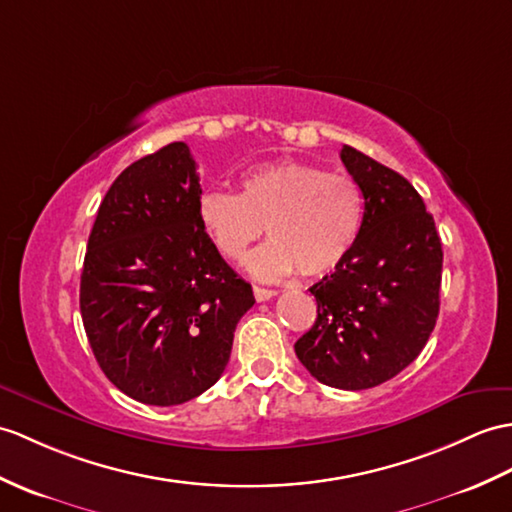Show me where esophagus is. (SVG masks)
<instances>
[{"instance_id": "1", "label": "esophagus", "mask_w": 512, "mask_h": 512, "mask_svg": "<svg viewBox=\"0 0 512 512\" xmlns=\"http://www.w3.org/2000/svg\"><path fill=\"white\" fill-rule=\"evenodd\" d=\"M253 294H255V299L261 303V301H268V299H272V296L277 294V290H270V288H259V285H255V288H253Z\"/></svg>"}]
</instances>
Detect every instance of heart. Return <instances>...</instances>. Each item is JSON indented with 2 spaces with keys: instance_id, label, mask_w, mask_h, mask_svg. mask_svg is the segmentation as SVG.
<instances>
[{
  "instance_id": "b5f03b06",
  "label": "heart",
  "mask_w": 512,
  "mask_h": 512,
  "mask_svg": "<svg viewBox=\"0 0 512 512\" xmlns=\"http://www.w3.org/2000/svg\"><path fill=\"white\" fill-rule=\"evenodd\" d=\"M198 220L229 261H242L266 227L270 242L248 259L257 279H281L296 268L303 277H323L358 244L364 194L347 174L307 161H275L248 170L240 194H202Z\"/></svg>"
}]
</instances>
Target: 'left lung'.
<instances>
[{
    "mask_svg": "<svg viewBox=\"0 0 512 512\" xmlns=\"http://www.w3.org/2000/svg\"><path fill=\"white\" fill-rule=\"evenodd\" d=\"M364 194L358 244L314 283L316 323L294 344L320 384L364 390L417 360L438 318L443 248L432 213L406 178L360 150H340Z\"/></svg>",
    "mask_w": 512,
    "mask_h": 512,
    "instance_id": "1",
    "label": "left lung"
}]
</instances>
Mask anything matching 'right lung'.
Wrapping results in <instances>:
<instances>
[{
	"mask_svg": "<svg viewBox=\"0 0 512 512\" xmlns=\"http://www.w3.org/2000/svg\"><path fill=\"white\" fill-rule=\"evenodd\" d=\"M198 181L183 141L128 165L100 202L82 266L95 360L148 406H178L216 384L255 303L200 227Z\"/></svg>",
	"mask_w": 512,
	"mask_h": 512,
	"instance_id": "obj_1",
	"label": "right lung"
}]
</instances>
